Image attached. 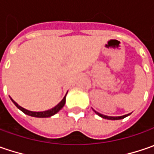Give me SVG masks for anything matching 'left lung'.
Here are the masks:
<instances>
[{"label":"left lung","instance_id":"obj_1","mask_svg":"<svg viewBox=\"0 0 154 154\" xmlns=\"http://www.w3.org/2000/svg\"><path fill=\"white\" fill-rule=\"evenodd\" d=\"M94 111H95V110H94ZM95 113L98 114L99 116L104 118V119H109V120H119V119H122V118H124V117H126V116H128L129 115V114H128V115L122 116H104L103 115V114H100V113H98L97 111H95Z\"/></svg>","mask_w":154,"mask_h":154}]
</instances>
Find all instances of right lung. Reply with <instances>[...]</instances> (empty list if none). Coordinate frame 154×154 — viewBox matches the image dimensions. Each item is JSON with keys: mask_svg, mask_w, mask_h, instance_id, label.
<instances>
[{"mask_svg": "<svg viewBox=\"0 0 154 154\" xmlns=\"http://www.w3.org/2000/svg\"><path fill=\"white\" fill-rule=\"evenodd\" d=\"M67 95V94H66ZM66 95H65V97L63 98L62 101L60 102V103H58L56 106H55L54 108H52V109H49V110H45V111H41V112H35V111H30V110H27V109H24V108H22L21 106H20L18 103L14 102L12 98V101H13V103H14L15 105H16V107L17 108H19V109H20L21 111H23L25 114H26L28 116H34V117H50L51 116L55 115L56 114L60 109H62V107L64 106V104H65V102H66Z\"/></svg>", "mask_w": 154, "mask_h": 154, "instance_id": "obj_1", "label": "right lung"}]
</instances>
